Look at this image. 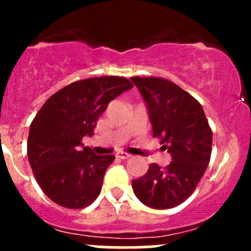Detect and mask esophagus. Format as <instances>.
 <instances>
[{
	"label": "esophagus",
	"instance_id": "34e87169",
	"mask_svg": "<svg viewBox=\"0 0 251 251\" xmlns=\"http://www.w3.org/2000/svg\"><path fill=\"white\" fill-rule=\"evenodd\" d=\"M116 156H118L119 159H128L131 156V154H128V153H126V151H118V153L115 154Z\"/></svg>",
	"mask_w": 251,
	"mask_h": 251
}]
</instances>
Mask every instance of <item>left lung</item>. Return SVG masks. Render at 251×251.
Here are the masks:
<instances>
[{"instance_id": "1", "label": "left lung", "mask_w": 251, "mask_h": 251, "mask_svg": "<svg viewBox=\"0 0 251 251\" xmlns=\"http://www.w3.org/2000/svg\"><path fill=\"white\" fill-rule=\"evenodd\" d=\"M148 108L153 136L171 154L165 168L151 164L146 175L132 181L136 197L153 209H170L192 196L211 155L212 131L201 103L163 77L133 76Z\"/></svg>"}]
</instances>
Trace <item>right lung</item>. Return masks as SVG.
Returning <instances> with one entry per match:
<instances>
[{
    "mask_svg": "<svg viewBox=\"0 0 251 251\" xmlns=\"http://www.w3.org/2000/svg\"><path fill=\"white\" fill-rule=\"evenodd\" d=\"M133 85L123 76L75 81L50 96L30 125L27 158L45 194L67 209H82L97 199L115 156L82 147L110 100Z\"/></svg>",
    "mask_w": 251,
    "mask_h": 251,
    "instance_id": "right-lung-1",
    "label": "right lung"
}]
</instances>
